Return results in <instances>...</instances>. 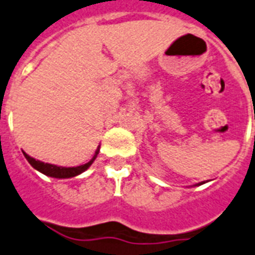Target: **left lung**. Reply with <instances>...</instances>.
Masks as SVG:
<instances>
[{"mask_svg":"<svg viewBox=\"0 0 255 255\" xmlns=\"http://www.w3.org/2000/svg\"><path fill=\"white\" fill-rule=\"evenodd\" d=\"M202 183H203V182H201V183H198V185H202Z\"/></svg>","mask_w":255,"mask_h":255,"instance_id":"8db88e82","label":"left lung"}]
</instances>
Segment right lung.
<instances>
[{
	"instance_id": "right-lung-1",
	"label": "right lung",
	"mask_w": 255,
	"mask_h": 255,
	"mask_svg": "<svg viewBox=\"0 0 255 255\" xmlns=\"http://www.w3.org/2000/svg\"><path fill=\"white\" fill-rule=\"evenodd\" d=\"M98 153H100V146H98V149L96 150V154L93 155V158L90 159L88 163H85V165H81V166H76V167L56 166V165H52V163H45L38 161V159L31 158L30 155H27L26 153H23V155H25V158L27 159V162L30 163L31 166L34 167V169L41 171L42 174L53 177V178H72V177H76V175L81 174L82 171L86 170V169H88L93 162H94V159L97 158Z\"/></svg>"
}]
</instances>
